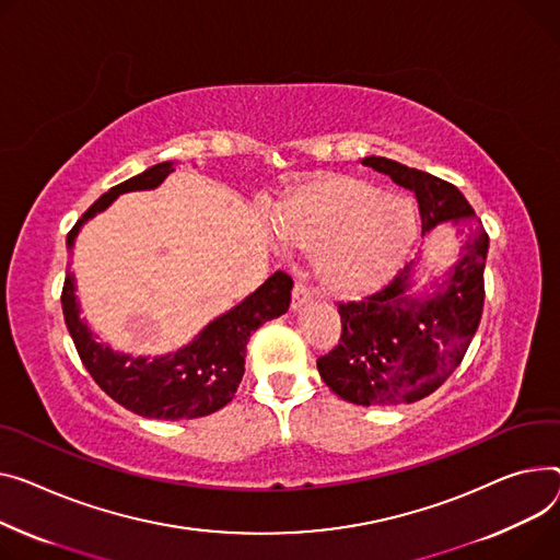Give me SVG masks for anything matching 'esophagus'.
Segmentation results:
<instances>
[{
    "instance_id": "obj_1",
    "label": "esophagus",
    "mask_w": 560,
    "mask_h": 560,
    "mask_svg": "<svg viewBox=\"0 0 560 560\" xmlns=\"http://www.w3.org/2000/svg\"><path fill=\"white\" fill-rule=\"evenodd\" d=\"M311 300H313L311 288L306 283H302V281H296L294 288H292V311L304 308Z\"/></svg>"
}]
</instances>
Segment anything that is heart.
Listing matches in <instances>:
<instances>
[{
  "mask_svg": "<svg viewBox=\"0 0 560 560\" xmlns=\"http://www.w3.org/2000/svg\"><path fill=\"white\" fill-rule=\"evenodd\" d=\"M275 225L288 247L315 254L326 292L355 300L400 272L417 241V209L366 179L326 173L279 202Z\"/></svg>",
  "mask_w": 560,
  "mask_h": 560,
  "instance_id": "b5f03b06",
  "label": "heart"
}]
</instances>
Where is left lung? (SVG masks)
<instances>
[{"mask_svg":"<svg viewBox=\"0 0 560 560\" xmlns=\"http://www.w3.org/2000/svg\"><path fill=\"white\" fill-rule=\"evenodd\" d=\"M362 164L415 191L421 234L448 220L464 234L459 260L430 283L432 294H407L417 275L412 260L383 290L338 306L342 335L317 360L322 381L349 402L389 407L430 396L462 364L481 319L489 234L455 184L387 158Z\"/></svg>","mask_w":560,"mask_h":560,"instance_id":"obj_1","label":"left lung"}]
</instances>
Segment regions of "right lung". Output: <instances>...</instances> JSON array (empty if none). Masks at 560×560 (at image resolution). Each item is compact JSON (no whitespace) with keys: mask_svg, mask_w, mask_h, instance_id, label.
Here are the masks:
<instances>
[{"mask_svg":"<svg viewBox=\"0 0 560 560\" xmlns=\"http://www.w3.org/2000/svg\"><path fill=\"white\" fill-rule=\"evenodd\" d=\"M173 171V162H162L112 186L71 228L67 234V247H73V241H77L85 222L105 211L112 200L128 191L155 189ZM73 290H77L73 275H67L60 296L65 324L94 383L112 400H117L139 417L177 421L213 415L234 398L245 374L249 335L260 324L288 311L292 279L281 270L275 272L238 306L207 324L191 345L160 358H132L101 345L85 319H81V308Z\"/></svg>","mask_w":560,"mask_h":560,"instance_id":"right-lung-1","label":"right lung"}]
</instances>
